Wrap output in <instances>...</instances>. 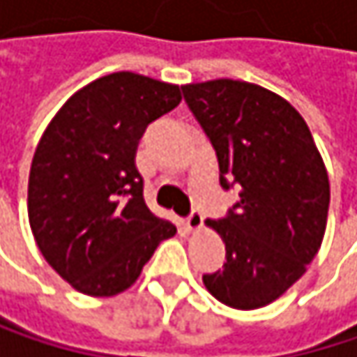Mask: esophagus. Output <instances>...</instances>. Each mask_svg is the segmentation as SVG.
<instances>
[{
  "instance_id": "obj_1",
  "label": "esophagus",
  "mask_w": 357,
  "mask_h": 357,
  "mask_svg": "<svg viewBox=\"0 0 357 357\" xmlns=\"http://www.w3.org/2000/svg\"><path fill=\"white\" fill-rule=\"evenodd\" d=\"M200 227H202V215H200V213H192L188 219H183V229H185V231L194 234V231H198Z\"/></svg>"
}]
</instances>
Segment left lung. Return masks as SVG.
<instances>
[{"mask_svg":"<svg viewBox=\"0 0 357 357\" xmlns=\"http://www.w3.org/2000/svg\"><path fill=\"white\" fill-rule=\"evenodd\" d=\"M181 89L217 151L221 185L242 188L225 219L206 221L227 262L202 283L229 308L268 306L321 250L331 202L324 161L308 123L281 95L231 78Z\"/></svg>","mask_w":357,"mask_h":357,"instance_id":"obj_1","label":"left lung"}]
</instances>
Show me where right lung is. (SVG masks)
<instances>
[{"instance_id": "right-lung-1", "label": "right lung", "mask_w": 357, "mask_h": 357, "mask_svg": "<svg viewBox=\"0 0 357 357\" xmlns=\"http://www.w3.org/2000/svg\"><path fill=\"white\" fill-rule=\"evenodd\" d=\"M179 101L178 84L113 72L76 91L45 128L31 163L29 223L43 258L76 291H126L176 236L144 202L136 149Z\"/></svg>"}]
</instances>
